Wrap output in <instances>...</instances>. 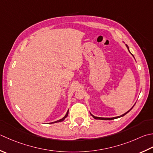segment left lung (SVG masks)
Listing matches in <instances>:
<instances>
[{"mask_svg":"<svg viewBox=\"0 0 153 153\" xmlns=\"http://www.w3.org/2000/svg\"><path fill=\"white\" fill-rule=\"evenodd\" d=\"M125 45H126V47L127 48V49H128V52H129V53H131V54L132 55V56L134 57V56L132 54V53H131V52L129 51V48H128V46H127V44H125ZM134 105H133L132 107H131V108L129 110H128V111H127L126 113H125L124 114H123V115H120V116H118V117H95V116H94V115H92L91 113H90V114H91V115L93 117H94V119H100V120H113V119H117V118H119V117H123L124 115H126L127 113H128V112L130 111H131V109H133V107H134Z\"/></svg>","mask_w":153,"mask_h":153,"instance_id":"obj_1","label":"left lung"}]
</instances>
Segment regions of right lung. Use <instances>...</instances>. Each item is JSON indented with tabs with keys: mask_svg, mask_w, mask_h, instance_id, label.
Returning <instances> with one entry per match:
<instances>
[{
	"mask_svg": "<svg viewBox=\"0 0 153 153\" xmlns=\"http://www.w3.org/2000/svg\"><path fill=\"white\" fill-rule=\"evenodd\" d=\"M68 112H69V109L68 110V111H67V113H66V114L65 115V116L64 117L62 118V119H59V120L56 121L52 122V123H59V122H62V121H64V119H65V118H66L67 117H68Z\"/></svg>",
	"mask_w": 153,
	"mask_h": 153,
	"instance_id": "right-lung-1",
	"label": "right lung"
}]
</instances>
